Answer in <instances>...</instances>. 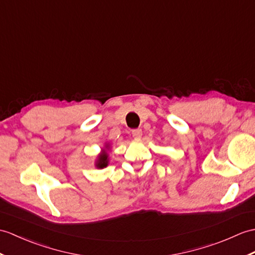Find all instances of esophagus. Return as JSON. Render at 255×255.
Wrapping results in <instances>:
<instances>
[{"instance_id":"1","label":"esophagus","mask_w":255,"mask_h":255,"mask_svg":"<svg viewBox=\"0 0 255 255\" xmlns=\"http://www.w3.org/2000/svg\"><path fill=\"white\" fill-rule=\"evenodd\" d=\"M131 133H132V137L134 139H140L141 135H142V130L141 129H133Z\"/></svg>"}]
</instances>
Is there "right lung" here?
Listing matches in <instances>:
<instances>
[{
    "label": "right lung",
    "mask_w": 255,
    "mask_h": 255,
    "mask_svg": "<svg viewBox=\"0 0 255 255\" xmlns=\"http://www.w3.org/2000/svg\"><path fill=\"white\" fill-rule=\"evenodd\" d=\"M108 147H109V145L106 144V149H108ZM108 157H109L108 153L105 152V150H103V152L98 156V161H97L96 166L98 168H103L105 166H108V164H109V158Z\"/></svg>",
    "instance_id": "obj_1"
}]
</instances>
